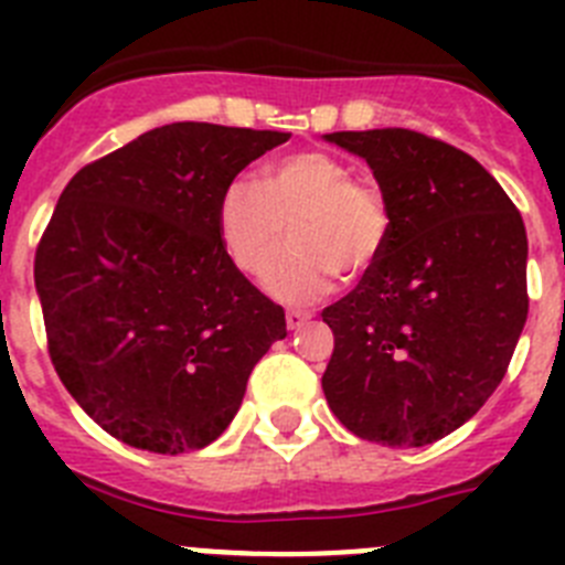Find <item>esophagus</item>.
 I'll return each mask as SVG.
<instances>
[{"label":"esophagus","instance_id":"1","mask_svg":"<svg viewBox=\"0 0 565 565\" xmlns=\"http://www.w3.org/2000/svg\"><path fill=\"white\" fill-rule=\"evenodd\" d=\"M308 319H311V313H306V311H288V313H286L288 331H299V328L306 326Z\"/></svg>","mask_w":565,"mask_h":565}]
</instances>
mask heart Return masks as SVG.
<instances>
[{
  "label": "heart",
  "mask_w": 565,
  "mask_h": 565,
  "mask_svg": "<svg viewBox=\"0 0 565 565\" xmlns=\"http://www.w3.org/2000/svg\"><path fill=\"white\" fill-rule=\"evenodd\" d=\"M291 246L266 271V291L306 306L326 297L337 271L359 277L382 257L391 214L382 194L353 181V169L317 149L266 163L259 181L237 174L217 194L214 228L223 252L243 274L257 277L286 239Z\"/></svg>",
  "instance_id": "heart-1"
}]
</instances>
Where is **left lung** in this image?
I'll use <instances>...</instances> for the list:
<instances>
[{"instance_id":"left-lung-1","label":"left lung","mask_w":565,"mask_h":565,"mask_svg":"<svg viewBox=\"0 0 565 565\" xmlns=\"http://www.w3.org/2000/svg\"><path fill=\"white\" fill-rule=\"evenodd\" d=\"M373 169L391 237L328 306L322 376L333 416L364 441L424 447L476 416L526 322V228L501 183L413 129L322 135Z\"/></svg>"}]
</instances>
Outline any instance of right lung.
Returning a JSON list of instances; mask_svg holds the SVG:
<instances>
[{"instance_id":"1","label":"right lung","mask_w":565,"mask_h":565,"mask_svg":"<svg viewBox=\"0 0 565 565\" xmlns=\"http://www.w3.org/2000/svg\"><path fill=\"white\" fill-rule=\"evenodd\" d=\"M291 132L178 121L138 135L64 186L36 252L58 379L138 450H201L237 416L286 311L214 228L226 181Z\"/></svg>"}]
</instances>
